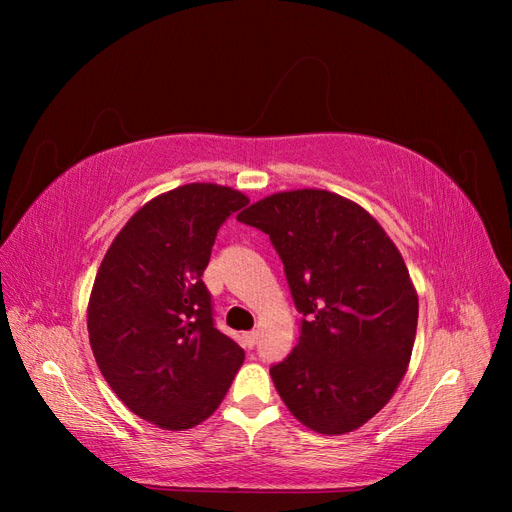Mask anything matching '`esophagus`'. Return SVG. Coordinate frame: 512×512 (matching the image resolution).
Returning <instances> with one entry per match:
<instances>
[{"mask_svg":"<svg viewBox=\"0 0 512 512\" xmlns=\"http://www.w3.org/2000/svg\"><path fill=\"white\" fill-rule=\"evenodd\" d=\"M242 338H245V340H242V342H245V346H247V348H253V346L257 344L259 332H255V330H253V332H247V334H245V336H242Z\"/></svg>","mask_w":512,"mask_h":512,"instance_id":"esophagus-1","label":"esophagus"}]
</instances>
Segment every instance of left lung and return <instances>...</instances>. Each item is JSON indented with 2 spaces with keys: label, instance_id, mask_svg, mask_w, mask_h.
Returning <instances> with one entry per match:
<instances>
[{
  "label": "left lung",
  "instance_id": "left-lung-1",
  "mask_svg": "<svg viewBox=\"0 0 512 512\" xmlns=\"http://www.w3.org/2000/svg\"><path fill=\"white\" fill-rule=\"evenodd\" d=\"M270 234L297 309L299 344L270 375L317 434L365 425L409 369L419 299L400 251L359 203L321 188L267 195L236 215Z\"/></svg>",
  "mask_w": 512,
  "mask_h": 512
}]
</instances>
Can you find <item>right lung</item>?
I'll return each instance as SVG.
<instances>
[{"label":"right lung","mask_w":512,"mask_h":512,"mask_svg":"<svg viewBox=\"0 0 512 512\" xmlns=\"http://www.w3.org/2000/svg\"><path fill=\"white\" fill-rule=\"evenodd\" d=\"M249 197L191 182L147 201L107 249L87 307L105 382L141 419L184 432L215 413L245 351L213 328L201 280L218 228Z\"/></svg>","instance_id":"obj_1"}]
</instances>
